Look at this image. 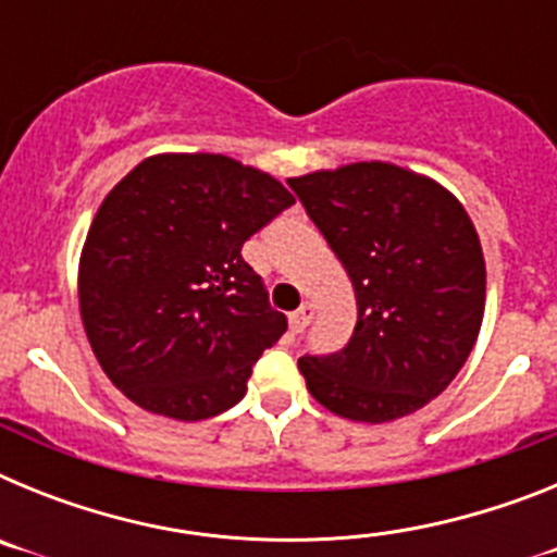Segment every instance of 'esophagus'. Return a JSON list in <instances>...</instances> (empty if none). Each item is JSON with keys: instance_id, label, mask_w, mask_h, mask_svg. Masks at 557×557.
<instances>
[{"instance_id": "esophagus-1", "label": "esophagus", "mask_w": 557, "mask_h": 557, "mask_svg": "<svg viewBox=\"0 0 557 557\" xmlns=\"http://www.w3.org/2000/svg\"><path fill=\"white\" fill-rule=\"evenodd\" d=\"M312 318H314V307H312V304H301V307H298L293 314H289V329H293L295 334H301L304 329H307L309 323H312Z\"/></svg>"}]
</instances>
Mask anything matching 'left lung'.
<instances>
[{"label": "left lung", "instance_id": "8db88e82", "mask_svg": "<svg viewBox=\"0 0 557 557\" xmlns=\"http://www.w3.org/2000/svg\"><path fill=\"white\" fill-rule=\"evenodd\" d=\"M357 293L346 348L298 359L326 410L382 424L446 391L474 348L485 262L444 186L385 161L289 178Z\"/></svg>", "mask_w": 557, "mask_h": 557}]
</instances>
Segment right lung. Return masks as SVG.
Instances as JSON below:
<instances>
[{
    "label": "right lung",
    "instance_id": "1",
    "mask_svg": "<svg viewBox=\"0 0 557 557\" xmlns=\"http://www.w3.org/2000/svg\"><path fill=\"white\" fill-rule=\"evenodd\" d=\"M295 198L214 152L152 156L108 191L81 256V314L133 405L200 421L234 407L287 332L243 245Z\"/></svg>",
    "mask_w": 557,
    "mask_h": 557
}]
</instances>
